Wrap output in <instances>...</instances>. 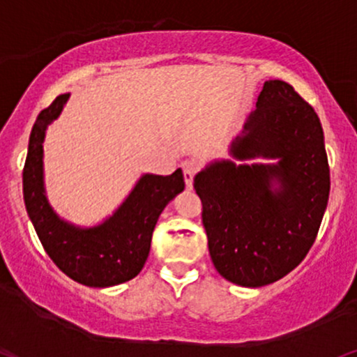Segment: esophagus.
<instances>
[{"instance_id":"1","label":"esophagus","mask_w":357,"mask_h":357,"mask_svg":"<svg viewBox=\"0 0 357 357\" xmlns=\"http://www.w3.org/2000/svg\"><path fill=\"white\" fill-rule=\"evenodd\" d=\"M197 169H199V167H197V162H195V160H185V162H182L183 178H185V185H187V188H192L193 175H195Z\"/></svg>"}]
</instances>
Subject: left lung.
Wrapping results in <instances>:
<instances>
[{"instance_id": "obj_1", "label": "left lung", "mask_w": 357, "mask_h": 357, "mask_svg": "<svg viewBox=\"0 0 357 357\" xmlns=\"http://www.w3.org/2000/svg\"><path fill=\"white\" fill-rule=\"evenodd\" d=\"M193 178L208 252L223 278L261 288L293 271L313 246L329 199L318 114L288 82L266 81L257 109ZM263 158L270 162H252Z\"/></svg>"}]
</instances>
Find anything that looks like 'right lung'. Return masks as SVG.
<instances>
[{
  "label": "right lung",
  "instance_id": "right-lung-1",
  "mask_svg": "<svg viewBox=\"0 0 357 357\" xmlns=\"http://www.w3.org/2000/svg\"><path fill=\"white\" fill-rule=\"evenodd\" d=\"M71 92L57 96L34 122L23 172L26 212L39 240L61 271L91 288H109L139 275L151 252L152 231L164 208L183 192L182 170L142 174L111 215L94 225H77L52 208L44 183V139Z\"/></svg>",
  "mask_w": 357,
  "mask_h": 357
}]
</instances>
